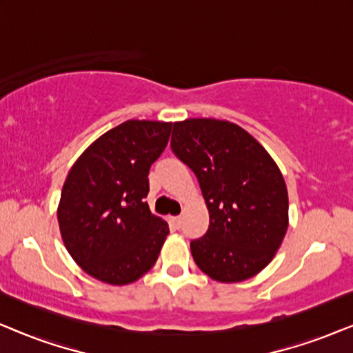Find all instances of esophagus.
<instances>
[{"label":"esophagus","mask_w":353,"mask_h":353,"mask_svg":"<svg viewBox=\"0 0 353 353\" xmlns=\"http://www.w3.org/2000/svg\"><path fill=\"white\" fill-rule=\"evenodd\" d=\"M170 223L175 226V228H180L181 226V216H170Z\"/></svg>","instance_id":"34e87169"}]
</instances>
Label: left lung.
Listing matches in <instances>:
<instances>
[{"label": "left lung", "instance_id": "8db88e82", "mask_svg": "<svg viewBox=\"0 0 353 353\" xmlns=\"http://www.w3.org/2000/svg\"><path fill=\"white\" fill-rule=\"evenodd\" d=\"M170 144L196 173L209 209V230L191 241L196 265L219 283L255 276L272 262L288 231V188L276 162L228 120L175 122Z\"/></svg>", "mask_w": 353, "mask_h": 353}]
</instances>
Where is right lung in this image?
Wrapping results in <instances>:
<instances>
[{
	"instance_id": "obj_1",
	"label": "right lung",
	"mask_w": 353,
	"mask_h": 353,
	"mask_svg": "<svg viewBox=\"0 0 353 353\" xmlns=\"http://www.w3.org/2000/svg\"><path fill=\"white\" fill-rule=\"evenodd\" d=\"M172 122L127 120L85 149L62 186L57 221L67 252L99 281L125 286L154 267L168 223L151 214L149 168Z\"/></svg>"
}]
</instances>
